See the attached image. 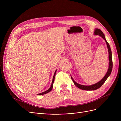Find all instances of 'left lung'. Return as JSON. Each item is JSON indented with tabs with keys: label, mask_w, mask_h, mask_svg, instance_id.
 I'll use <instances>...</instances> for the list:
<instances>
[{
	"label": "left lung",
	"mask_w": 121,
	"mask_h": 121,
	"mask_svg": "<svg viewBox=\"0 0 121 121\" xmlns=\"http://www.w3.org/2000/svg\"><path fill=\"white\" fill-rule=\"evenodd\" d=\"M94 34L96 35H99V36H100L101 37H102L103 39L105 40L106 45L108 48V53H109V67H108V71L106 73V74L105 75L104 77V78L101 79L100 81H99V82H97V83L94 84L93 85H89V86H86V85H81L79 84L78 83H77L73 78L71 77V78L72 79V80L73 81V83L74 84V85L77 86V87H78L79 89H81L82 90H95L96 89H98L99 88H100L101 86L103 85V84L104 83L105 81H106V80L107 79V78H108L109 76L110 75L112 69V67H113V62H112V52H111V50L110 47V46L109 43H108V42L106 41L105 38V36L104 35V34L103 33V32L101 30H100L99 29L96 28L95 29V31H94Z\"/></svg>",
	"instance_id": "8db88e82"
}]
</instances>
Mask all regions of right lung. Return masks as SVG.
Listing matches in <instances>:
<instances>
[{"instance_id":"obj_1","label":"right lung","mask_w":121,"mask_h":121,"mask_svg":"<svg viewBox=\"0 0 121 121\" xmlns=\"http://www.w3.org/2000/svg\"><path fill=\"white\" fill-rule=\"evenodd\" d=\"M56 73V70L55 71V73H54V75H53V79H52V85H51L50 87L48 89V90H47L46 91L42 92V93H40V94H38V95H44V94H47V93H48V92H50L51 91H52V88H53V83H54V78H55V76Z\"/></svg>"}]
</instances>
